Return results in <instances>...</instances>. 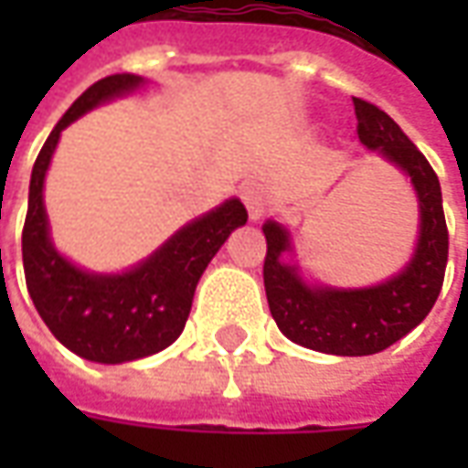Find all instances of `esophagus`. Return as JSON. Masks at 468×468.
<instances>
[{
  "label": "esophagus",
  "instance_id": "obj_1",
  "mask_svg": "<svg viewBox=\"0 0 468 468\" xmlns=\"http://www.w3.org/2000/svg\"><path fill=\"white\" fill-rule=\"evenodd\" d=\"M245 205H248V210H250V218L258 220L261 215H263V200H261V195L253 193V190H245Z\"/></svg>",
  "mask_w": 468,
  "mask_h": 468
}]
</instances>
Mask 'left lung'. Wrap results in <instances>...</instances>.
Masks as SVG:
<instances>
[{
  "label": "left lung",
  "instance_id": "8db88e82",
  "mask_svg": "<svg viewBox=\"0 0 468 468\" xmlns=\"http://www.w3.org/2000/svg\"><path fill=\"white\" fill-rule=\"evenodd\" d=\"M353 110L358 140L388 163L399 165L416 187L421 233L411 263L391 281L373 288H311L298 278L293 265L281 261L291 245L288 233L273 220L263 225L268 243L263 283L271 315L293 344L334 356H371L413 331L441 293L449 261L441 185L429 160L381 107L353 97Z\"/></svg>",
  "mask_w": 468,
  "mask_h": 468
}]
</instances>
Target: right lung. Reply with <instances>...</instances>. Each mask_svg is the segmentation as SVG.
Returning <instances> with one entry per match:
<instances>
[{
  "label": "right lung",
  "mask_w": 468,
  "mask_h": 468,
  "mask_svg": "<svg viewBox=\"0 0 468 468\" xmlns=\"http://www.w3.org/2000/svg\"><path fill=\"white\" fill-rule=\"evenodd\" d=\"M140 82L137 75H110L90 87L49 133L29 183L22 230L27 291L57 341L95 363L134 361L173 344L183 334L203 271L228 235L248 220L245 205L233 197L185 225L157 253L122 275L85 273L52 248L42 187L59 133L87 110Z\"/></svg>",
  "instance_id": "add662e5"
}]
</instances>
